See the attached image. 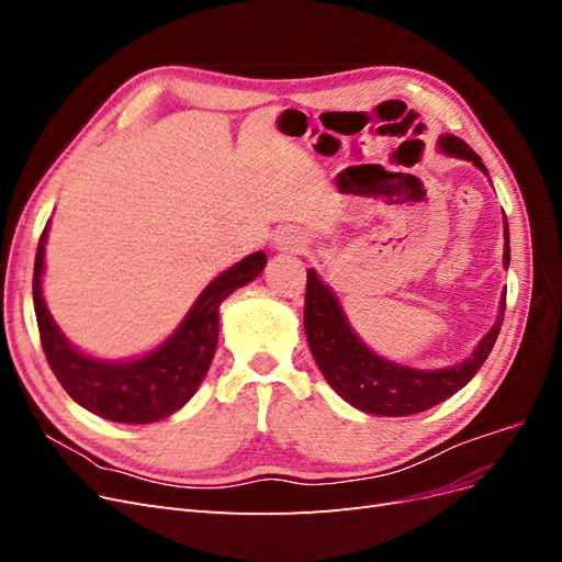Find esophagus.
Returning <instances> with one entry per match:
<instances>
[{
	"label": "esophagus",
	"instance_id": "1",
	"mask_svg": "<svg viewBox=\"0 0 562 562\" xmlns=\"http://www.w3.org/2000/svg\"><path fill=\"white\" fill-rule=\"evenodd\" d=\"M274 248L281 252H304L307 250V239L295 229H283L274 236Z\"/></svg>",
	"mask_w": 562,
	"mask_h": 562
}]
</instances>
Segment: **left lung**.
<instances>
[{"instance_id": "1", "label": "left lung", "mask_w": 562, "mask_h": 562, "mask_svg": "<svg viewBox=\"0 0 562 562\" xmlns=\"http://www.w3.org/2000/svg\"><path fill=\"white\" fill-rule=\"evenodd\" d=\"M438 149L448 157L471 161L487 176L481 157L454 135H440ZM504 267L512 262L508 248V223L504 217ZM506 291L499 300V314L467 361L448 368L419 370L401 366L372 351L363 339L353 333L351 323L328 283H323L314 269L307 271V295H304V333L314 361L326 382L349 405L363 413L380 417H405L429 411L443 403L459 389L467 386L475 372L481 370L504 321Z\"/></svg>"}]
</instances>
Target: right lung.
Wrapping results in <instances>:
<instances>
[{"instance_id":"obj_1","label":"right lung","mask_w":562,"mask_h":562,"mask_svg":"<svg viewBox=\"0 0 562 562\" xmlns=\"http://www.w3.org/2000/svg\"><path fill=\"white\" fill-rule=\"evenodd\" d=\"M46 239L48 225L37 246L35 279H32V300H35L46 361L75 403L119 424L159 422L178 413L196 394L217 347L220 304L236 288L258 279L267 265L262 250L250 252L203 288L180 326L161 345L133 359L105 361L79 351L63 335L46 307L42 293Z\"/></svg>"}]
</instances>
